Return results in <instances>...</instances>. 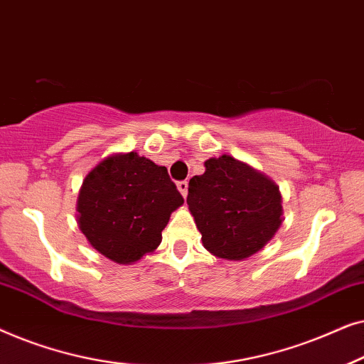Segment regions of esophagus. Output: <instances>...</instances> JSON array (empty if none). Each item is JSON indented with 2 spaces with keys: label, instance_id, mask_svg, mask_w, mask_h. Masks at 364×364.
<instances>
[{
  "label": "esophagus",
  "instance_id": "obj_1",
  "mask_svg": "<svg viewBox=\"0 0 364 364\" xmlns=\"http://www.w3.org/2000/svg\"><path fill=\"white\" fill-rule=\"evenodd\" d=\"M177 188H178V192L182 193V197H187V193H188V182L187 181L177 182Z\"/></svg>",
  "mask_w": 364,
  "mask_h": 364
}]
</instances>
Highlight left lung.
<instances>
[{"instance_id": "8db88e82", "label": "left lung", "mask_w": 364, "mask_h": 364, "mask_svg": "<svg viewBox=\"0 0 364 364\" xmlns=\"http://www.w3.org/2000/svg\"><path fill=\"white\" fill-rule=\"evenodd\" d=\"M188 182L187 203L202 243L223 260H245L275 237L283 222L280 187L247 162L223 154Z\"/></svg>"}]
</instances>
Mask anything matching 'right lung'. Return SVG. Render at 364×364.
Segmentation results:
<instances>
[{"label": "right lung", "instance_id": "obj_1", "mask_svg": "<svg viewBox=\"0 0 364 364\" xmlns=\"http://www.w3.org/2000/svg\"><path fill=\"white\" fill-rule=\"evenodd\" d=\"M182 203L166 167L134 151L117 152L84 177L77 225L94 250L131 265L161 245L162 230Z\"/></svg>", "mask_w": 364, "mask_h": 364}]
</instances>
